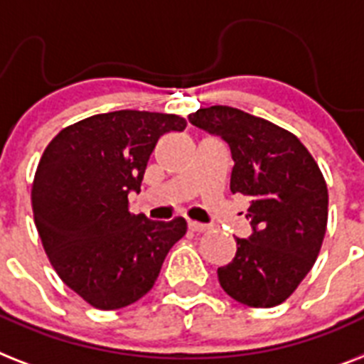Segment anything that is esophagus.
<instances>
[{
	"mask_svg": "<svg viewBox=\"0 0 364 364\" xmlns=\"http://www.w3.org/2000/svg\"><path fill=\"white\" fill-rule=\"evenodd\" d=\"M188 229L191 230V232H197V234H200V232H206V230H208V225H203V223H195V221H189V223H188Z\"/></svg>",
	"mask_w": 364,
	"mask_h": 364,
	"instance_id": "esophagus-1",
	"label": "esophagus"
}]
</instances>
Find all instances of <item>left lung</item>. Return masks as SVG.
I'll use <instances>...</instances> for the list:
<instances>
[{
    "mask_svg": "<svg viewBox=\"0 0 364 364\" xmlns=\"http://www.w3.org/2000/svg\"><path fill=\"white\" fill-rule=\"evenodd\" d=\"M189 122L229 143L230 191L251 199L245 218L253 234L236 238V257L218 268L219 284L247 307L287 301L326 236L329 195L322 171L292 132L236 107H203Z\"/></svg>",
    "mask_w": 364,
    "mask_h": 364,
    "instance_id": "1",
    "label": "left lung"
}]
</instances>
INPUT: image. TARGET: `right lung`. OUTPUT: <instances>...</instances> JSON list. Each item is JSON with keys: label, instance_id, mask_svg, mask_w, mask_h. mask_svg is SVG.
Wrapping results in <instances>:
<instances>
[{"label": "right lung", "instance_id": "1", "mask_svg": "<svg viewBox=\"0 0 364 364\" xmlns=\"http://www.w3.org/2000/svg\"><path fill=\"white\" fill-rule=\"evenodd\" d=\"M184 128L178 115L111 111L63 128L44 149L33 218L57 275L91 307L117 311L145 296L186 234L184 218L150 221L128 210L158 139Z\"/></svg>", "mask_w": 364, "mask_h": 364}]
</instances>
